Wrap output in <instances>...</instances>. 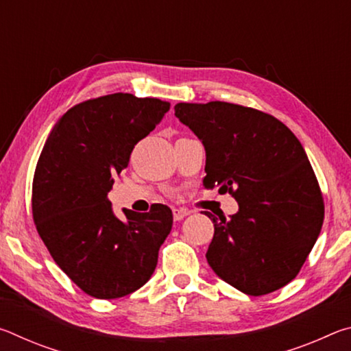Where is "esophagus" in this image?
<instances>
[{
	"label": "esophagus",
	"mask_w": 351,
	"mask_h": 351,
	"mask_svg": "<svg viewBox=\"0 0 351 351\" xmlns=\"http://www.w3.org/2000/svg\"><path fill=\"white\" fill-rule=\"evenodd\" d=\"M189 210L187 209H184V207H180V209H173V218H175V221H180V219H182V218H186L187 215H189Z\"/></svg>",
	"instance_id": "1"
}]
</instances>
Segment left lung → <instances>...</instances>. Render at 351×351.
I'll list each match as a JSON object with an SVG mask.
<instances>
[{
    "mask_svg": "<svg viewBox=\"0 0 351 351\" xmlns=\"http://www.w3.org/2000/svg\"><path fill=\"white\" fill-rule=\"evenodd\" d=\"M175 116L203 142V186L239 203L230 218L204 212L215 228L207 263L247 295L280 289L299 274L324 223L304 147L278 119L247 106L176 104Z\"/></svg>",
    "mask_w": 351,
    "mask_h": 351,
    "instance_id": "left-lung-1",
    "label": "left lung"
}]
</instances>
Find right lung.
Listing matches in <instances>:
<instances>
[{
    "instance_id": "1",
    "label": "right lung",
    "mask_w": 351,
    "mask_h": 351,
    "mask_svg": "<svg viewBox=\"0 0 351 351\" xmlns=\"http://www.w3.org/2000/svg\"><path fill=\"white\" fill-rule=\"evenodd\" d=\"M170 104L116 93L73 106L56 123L32 184L34 223L60 269L96 299H117L148 282L173 224L170 207L112 212L108 192L134 145Z\"/></svg>"
}]
</instances>
